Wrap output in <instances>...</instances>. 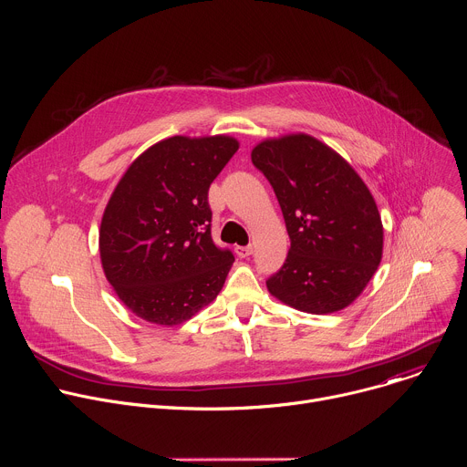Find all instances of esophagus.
<instances>
[{"mask_svg":"<svg viewBox=\"0 0 467 467\" xmlns=\"http://www.w3.org/2000/svg\"><path fill=\"white\" fill-rule=\"evenodd\" d=\"M234 251H236V254H238L240 258H247V256L253 253V247H251V245H238Z\"/></svg>","mask_w":467,"mask_h":467,"instance_id":"esophagus-1","label":"esophagus"}]
</instances>
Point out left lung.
I'll return each mask as SVG.
<instances>
[{"mask_svg":"<svg viewBox=\"0 0 467 467\" xmlns=\"http://www.w3.org/2000/svg\"><path fill=\"white\" fill-rule=\"evenodd\" d=\"M251 161L274 186L290 236L285 265L265 281L268 292L308 314L349 306L375 275L384 245L382 220L362 177L306 132L258 142Z\"/></svg>","mask_w":467,"mask_h":467,"instance_id":"left-lung-1","label":"left lung"}]
</instances>
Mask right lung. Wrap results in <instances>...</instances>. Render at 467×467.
Instances as JSON below:
<instances>
[{"mask_svg": "<svg viewBox=\"0 0 467 467\" xmlns=\"http://www.w3.org/2000/svg\"><path fill=\"white\" fill-rule=\"evenodd\" d=\"M238 148L229 135L164 139L112 190L99 225L101 268L140 319L179 325L222 292L234 256L211 238L207 195Z\"/></svg>", "mask_w": 467, "mask_h": 467, "instance_id": "1", "label": "right lung"}]
</instances>
